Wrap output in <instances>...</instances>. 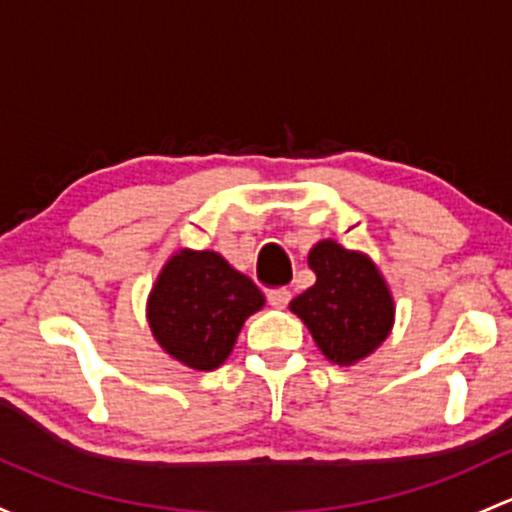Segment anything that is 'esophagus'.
<instances>
[{"mask_svg":"<svg viewBox=\"0 0 512 512\" xmlns=\"http://www.w3.org/2000/svg\"><path fill=\"white\" fill-rule=\"evenodd\" d=\"M267 299H270L274 309H287V304L292 301V292H289V289H272V292L267 294Z\"/></svg>","mask_w":512,"mask_h":512,"instance_id":"obj_1","label":"esophagus"}]
</instances>
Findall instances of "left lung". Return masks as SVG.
<instances>
[{
  "mask_svg": "<svg viewBox=\"0 0 512 512\" xmlns=\"http://www.w3.org/2000/svg\"><path fill=\"white\" fill-rule=\"evenodd\" d=\"M309 267L314 287L292 299L289 309L326 360L348 368L378 351L395 326V299L378 265L328 238L311 247Z\"/></svg>",
  "mask_w": 512,
  "mask_h": 512,
  "instance_id": "8db88e82",
  "label": "left lung"
}]
</instances>
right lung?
<instances>
[{"mask_svg": "<svg viewBox=\"0 0 512 512\" xmlns=\"http://www.w3.org/2000/svg\"><path fill=\"white\" fill-rule=\"evenodd\" d=\"M265 306V294L220 252L181 247L161 267L147 299L152 336L191 370L220 368L242 324Z\"/></svg>", "mask_w": 512, "mask_h": 512, "instance_id": "add662e5", "label": "right lung"}]
</instances>
